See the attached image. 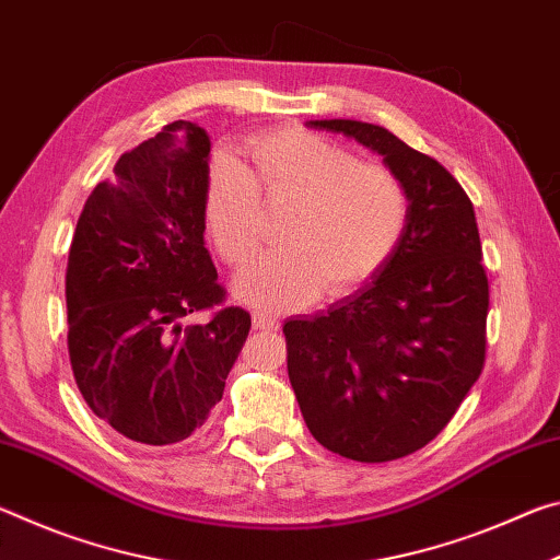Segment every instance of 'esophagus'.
I'll use <instances>...</instances> for the list:
<instances>
[{
  "label": "esophagus",
  "mask_w": 560,
  "mask_h": 560,
  "mask_svg": "<svg viewBox=\"0 0 560 560\" xmlns=\"http://www.w3.org/2000/svg\"><path fill=\"white\" fill-rule=\"evenodd\" d=\"M254 328H257V330H277L279 318L267 314V311H257V314H254Z\"/></svg>",
  "instance_id": "34e87169"
}]
</instances>
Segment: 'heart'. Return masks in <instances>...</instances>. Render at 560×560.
<instances>
[{
    "label": "heart",
    "mask_w": 560,
    "mask_h": 560,
    "mask_svg": "<svg viewBox=\"0 0 560 560\" xmlns=\"http://www.w3.org/2000/svg\"><path fill=\"white\" fill-rule=\"evenodd\" d=\"M254 175L232 155H217L207 177V224L217 252L244 267L259 246V189L293 200L281 242L236 279V293L261 308H299L365 287L405 240L410 195L390 167L360 163L318 132L283 128L252 138Z\"/></svg>",
    "instance_id": "heart-1"
}]
</instances>
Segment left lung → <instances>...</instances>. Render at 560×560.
Masks as SVG:
<instances>
[{
    "instance_id": "1",
    "label": "left lung",
    "mask_w": 560,
    "mask_h": 560,
    "mask_svg": "<svg viewBox=\"0 0 560 560\" xmlns=\"http://www.w3.org/2000/svg\"><path fill=\"white\" fill-rule=\"evenodd\" d=\"M383 155L410 195L390 264L314 318L283 324L289 381L311 434L355 462H393L447 428L487 353L489 281L471 200L447 167L390 130L308 120Z\"/></svg>"
}]
</instances>
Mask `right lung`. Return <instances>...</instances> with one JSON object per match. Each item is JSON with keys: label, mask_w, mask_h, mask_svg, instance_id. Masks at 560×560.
Wrapping results in <instances>:
<instances>
[{"label": "right lung", "mask_w": 560, "mask_h": 560, "mask_svg": "<svg viewBox=\"0 0 560 560\" xmlns=\"http://www.w3.org/2000/svg\"><path fill=\"white\" fill-rule=\"evenodd\" d=\"M210 136L175 120L89 195L66 267L69 355L83 400L122 438L187 440L222 400L252 328L205 246ZM212 310L205 325L188 316Z\"/></svg>", "instance_id": "right-lung-1"}]
</instances>
